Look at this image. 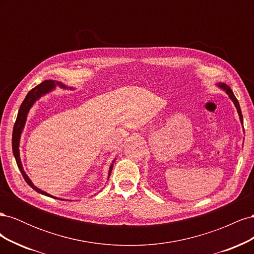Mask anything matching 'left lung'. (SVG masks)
Here are the masks:
<instances>
[{
    "label": "left lung",
    "mask_w": 254,
    "mask_h": 254,
    "mask_svg": "<svg viewBox=\"0 0 254 254\" xmlns=\"http://www.w3.org/2000/svg\"><path fill=\"white\" fill-rule=\"evenodd\" d=\"M217 87H218V88H220L221 90L226 91V93L229 95V97H230V98H231V101L233 102L234 106L236 107L237 113H238V115H240L241 124L243 125V114H242V110H241V107H240V103H238V101L236 99L235 95L233 94V91H232L231 89H230V87H229V86H227L226 83H221V82H219V83H217ZM244 132H245V130H244Z\"/></svg>",
    "instance_id": "1"
}]
</instances>
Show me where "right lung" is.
Returning <instances> with one entry per match:
<instances>
[{"instance_id": "1", "label": "right lung", "mask_w": 254, "mask_h": 254, "mask_svg": "<svg viewBox=\"0 0 254 254\" xmlns=\"http://www.w3.org/2000/svg\"><path fill=\"white\" fill-rule=\"evenodd\" d=\"M56 86H59L60 88H63V89L74 90L71 87L67 88L65 84H64V83L56 82L55 80H45V81L41 82L40 84H38L37 87H35L34 89H32V90L28 92L25 99H24V101H23V103L20 106V109H19V112H18V117H17L16 123H14V126H13V130H12V151H13L14 158H16V162H17V165L19 167V170H20V172H21V174L23 176V178H24V180L26 181V183L28 184V186L30 188H33L37 191V193H40L42 195L49 196V197L55 198V199H59V198H57L55 196H52V195L48 194L47 191H44V190H42L40 189H38L36 186H34V183L32 182V180L28 178V176L26 175L24 170H23L21 158H20V149H19V147H20V137H21L23 129H24L26 119H27V114H28L30 108H32L33 105L38 101V99H39L41 96L48 94L49 92L53 91L54 89L56 88ZM114 161H115V159L113 160L112 164L110 165L109 173H108V178L110 177V174L112 172V167H113ZM60 200H64V199H60Z\"/></svg>"}]
</instances>
